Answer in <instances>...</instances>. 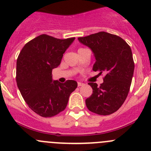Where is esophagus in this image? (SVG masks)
Segmentation results:
<instances>
[{
  "label": "esophagus",
  "mask_w": 151,
  "mask_h": 151,
  "mask_svg": "<svg viewBox=\"0 0 151 151\" xmlns=\"http://www.w3.org/2000/svg\"><path fill=\"white\" fill-rule=\"evenodd\" d=\"M77 85H78V87L83 86V85H84V83H80V82H78V83H77Z\"/></svg>",
  "instance_id": "obj_1"
}]
</instances>
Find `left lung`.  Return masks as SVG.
<instances>
[{
    "mask_svg": "<svg viewBox=\"0 0 151 151\" xmlns=\"http://www.w3.org/2000/svg\"><path fill=\"white\" fill-rule=\"evenodd\" d=\"M78 40L93 52L96 60L93 70L105 74L99 87L88 83L93 93L85 100L87 107L98 115H111L122 106L130 90L134 69L131 47L120 36L104 31Z\"/></svg>",
    "mask_w": 151,
    "mask_h": 151,
    "instance_id": "8db88e82",
    "label": "left lung"
}]
</instances>
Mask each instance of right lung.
Returning a JSON list of instances; mask_svg holds the SVG:
<instances>
[{
  "instance_id": "obj_1",
  "label": "right lung",
  "mask_w": 151,
  "mask_h": 151,
  "mask_svg": "<svg viewBox=\"0 0 151 151\" xmlns=\"http://www.w3.org/2000/svg\"><path fill=\"white\" fill-rule=\"evenodd\" d=\"M74 39L42 34L25 44L19 52L17 84L26 104L40 116L50 118L64 110L70 94L77 88L74 80L60 83L52 79V71L60 65L63 54Z\"/></svg>"
}]
</instances>
